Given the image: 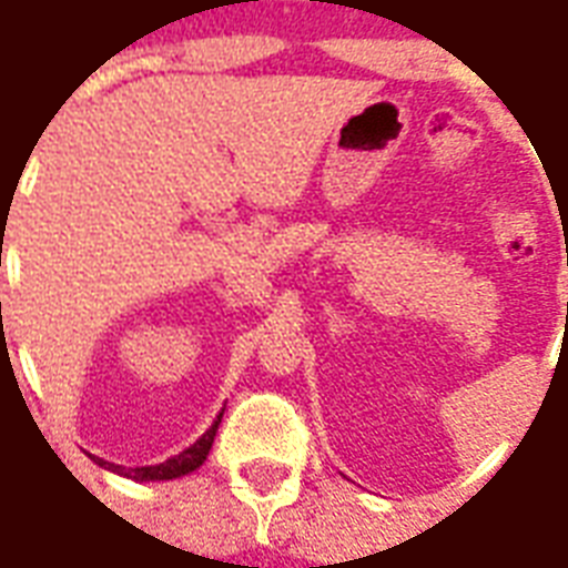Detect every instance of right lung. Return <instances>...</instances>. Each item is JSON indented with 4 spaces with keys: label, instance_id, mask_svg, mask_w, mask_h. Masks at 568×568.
I'll list each match as a JSON object with an SVG mask.
<instances>
[{
    "label": "right lung",
    "instance_id": "right-lung-1",
    "mask_svg": "<svg viewBox=\"0 0 568 568\" xmlns=\"http://www.w3.org/2000/svg\"><path fill=\"white\" fill-rule=\"evenodd\" d=\"M223 410L216 414V419L211 423V428H207L205 435H202V438H199L193 447H187L184 453H179V456L166 458L163 465L121 467V465H110V462H98V465L110 467V470H115V474L128 476V479H136V483H145V479H175V476L193 474V470H196V467L205 462L207 453H211V444H214V435H216V428H220V419H223Z\"/></svg>",
    "mask_w": 568,
    "mask_h": 568
}]
</instances>
